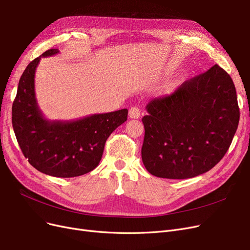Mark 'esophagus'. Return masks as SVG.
I'll return each instance as SVG.
<instances>
[{"label":"esophagus","mask_w":250,"mask_h":250,"mask_svg":"<svg viewBox=\"0 0 250 250\" xmlns=\"http://www.w3.org/2000/svg\"><path fill=\"white\" fill-rule=\"evenodd\" d=\"M141 117V110L138 107H131L129 109V118L131 119H139Z\"/></svg>","instance_id":"esophagus-1"}]
</instances>
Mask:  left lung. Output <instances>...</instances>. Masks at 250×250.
<instances>
[{"instance_id": "obj_1", "label": "left lung", "mask_w": 250, "mask_h": 250, "mask_svg": "<svg viewBox=\"0 0 250 250\" xmlns=\"http://www.w3.org/2000/svg\"><path fill=\"white\" fill-rule=\"evenodd\" d=\"M142 161L156 177L186 179L209 171L228 152L240 110L229 75L215 64L169 96L146 105Z\"/></svg>"}]
</instances>
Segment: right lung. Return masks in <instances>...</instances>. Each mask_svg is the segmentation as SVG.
<instances>
[{"instance_id":"add662e5","label":"right lung","mask_w":250,"mask_h":250,"mask_svg":"<svg viewBox=\"0 0 250 250\" xmlns=\"http://www.w3.org/2000/svg\"><path fill=\"white\" fill-rule=\"evenodd\" d=\"M58 53V49L46 51L22 73L12 105V127L22 153L36 170L54 177H76L99 165L105 142L127 120L128 110L69 121L44 117L35 95V72L42 57Z\"/></svg>"}]
</instances>
